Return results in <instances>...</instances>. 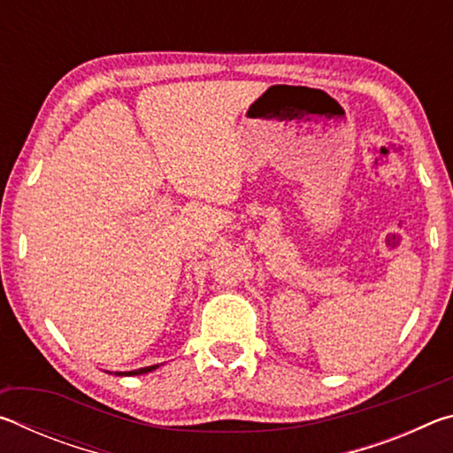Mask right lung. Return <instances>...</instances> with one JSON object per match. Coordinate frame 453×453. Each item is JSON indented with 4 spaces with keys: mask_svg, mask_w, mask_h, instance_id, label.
<instances>
[{
    "mask_svg": "<svg viewBox=\"0 0 453 453\" xmlns=\"http://www.w3.org/2000/svg\"><path fill=\"white\" fill-rule=\"evenodd\" d=\"M157 367L159 365H148V367H140V370H134V372H113V373H116V375H142V373H150L153 370H157Z\"/></svg>",
    "mask_w": 453,
    "mask_h": 453,
    "instance_id": "obj_1",
    "label": "right lung"
}]
</instances>
